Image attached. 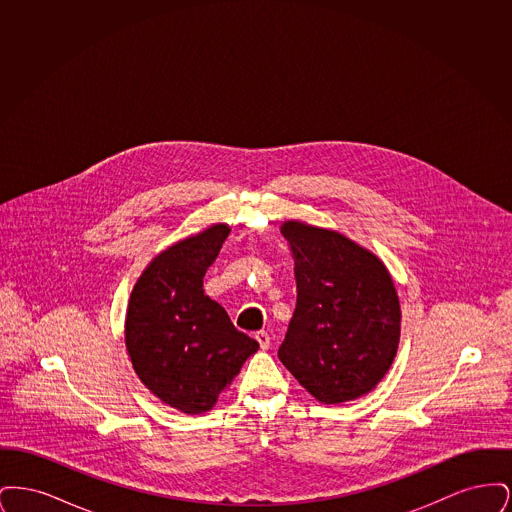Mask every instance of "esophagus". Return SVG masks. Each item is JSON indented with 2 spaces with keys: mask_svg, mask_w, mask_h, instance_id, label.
Wrapping results in <instances>:
<instances>
[{
  "mask_svg": "<svg viewBox=\"0 0 512 512\" xmlns=\"http://www.w3.org/2000/svg\"><path fill=\"white\" fill-rule=\"evenodd\" d=\"M255 340L259 341L261 349H268V347H270V336H268L265 330H259V332L255 334Z\"/></svg>",
  "mask_w": 512,
  "mask_h": 512,
  "instance_id": "34e87169",
  "label": "esophagus"
}]
</instances>
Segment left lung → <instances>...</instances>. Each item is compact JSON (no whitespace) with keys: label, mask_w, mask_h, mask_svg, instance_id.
Returning a JSON list of instances; mask_svg holds the SVG:
<instances>
[{"label":"left lung","mask_w":512,"mask_h":512,"mask_svg":"<svg viewBox=\"0 0 512 512\" xmlns=\"http://www.w3.org/2000/svg\"><path fill=\"white\" fill-rule=\"evenodd\" d=\"M297 303L278 357L322 403L372 390L399 345V299L382 261L338 232L284 222Z\"/></svg>","instance_id":"1"}]
</instances>
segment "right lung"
<instances>
[{
	"label": "right lung",
	"mask_w": 512,
	"mask_h": 512,
	"mask_svg": "<svg viewBox=\"0 0 512 512\" xmlns=\"http://www.w3.org/2000/svg\"><path fill=\"white\" fill-rule=\"evenodd\" d=\"M230 228L209 230L157 255L126 311V349L147 390L182 413L209 411L259 343L236 330L203 292V276Z\"/></svg>",
	"instance_id": "1"
}]
</instances>
